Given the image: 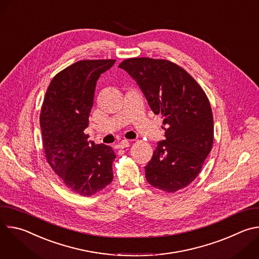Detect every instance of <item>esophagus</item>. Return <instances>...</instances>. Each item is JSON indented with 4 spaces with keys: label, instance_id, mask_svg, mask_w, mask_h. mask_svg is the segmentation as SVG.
<instances>
[{
    "label": "esophagus",
    "instance_id": "1",
    "mask_svg": "<svg viewBox=\"0 0 259 259\" xmlns=\"http://www.w3.org/2000/svg\"><path fill=\"white\" fill-rule=\"evenodd\" d=\"M130 145L129 141L128 140H122L119 144H118V147L119 149H126V147H128Z\"/></svg>",
    "mask_w": 259,
    "mask_h": 259
}]
</instances>
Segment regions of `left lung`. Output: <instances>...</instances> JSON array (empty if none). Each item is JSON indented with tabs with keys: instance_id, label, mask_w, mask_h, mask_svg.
Segmentation results:
<instances>
[{
	"instance_id": "left-lung-1",
	"label": "left lung",
	"mask_w": 259,
	"mask_h": 259,
	"mask_svg": "<svg viewBox=\"0 0 259 259\" xmlns=\"http://www.w3.org/2000/svg\"><path fill=\"white\" fill-rule=\"evenodd\" d=\"M119 67L136 82L153 113L164 118L165 139L144 167L147 182L167 193L186 188L212 149L213 116L205 92L190 73L168 60L129 58Z\"/></svg>"
}]
</instances>
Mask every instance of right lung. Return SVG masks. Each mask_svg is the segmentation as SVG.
Returning a JSON list of instances; mask_svg holds the SVG:
<instances>
[{
	"mask_svg": "<svg viewBox=\"0 0 259 259\" xmlns=\"http://www.w3.org/2000/svg\"><path fill=\"white\" fill-rule=\"evenodd\" d=\"M114 59L81 60L52 79L41 109L40 126L47 161L65 186L92 196L114 178L116 154L109 145L88 141V127L97 80Z\"/></svg>",
	"mask_w": 259,
	"mask_h": 259,
	"instance_id": "1",
	"label": "right lung"
}]
</instances>
